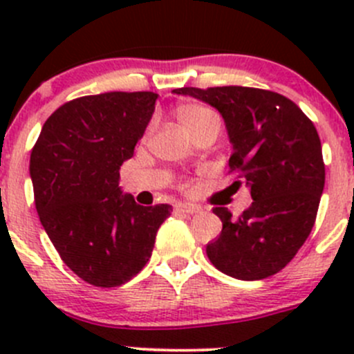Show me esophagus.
<instances>
[{
  "instance_id": "obj_1",
  "label": "esophagus",
  "mask_w": 354,
  "mask_h": 354,
  "mask_svg": "<svg viewBox=\"0 0 354 354\" xmlns=\"http://www.w3.org/2000/svg\"><path fill=\"white\" fill-rule=\"evenodd\" d=\"M174 210H176L178 214H197V212H200L198 207L187 205V203H178V205L174 207Z\"/></svg>"
}]
</instances>
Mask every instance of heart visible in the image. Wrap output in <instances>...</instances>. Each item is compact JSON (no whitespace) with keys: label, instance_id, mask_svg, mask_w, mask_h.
<instances>
[{"label":"heart","instance_id":"1","mask_svg":"<svg viewBox=\"0 0 354 354\" xmlns=\"http://www.w3.org/2000/svg\"><path fill=\"white\" fill-rule=\"evenodd\" d=\"M174 113H176L180 123L187 128L192 137L198 133L200 130H203V128L210 127V124H219L217 114L202 104H194V102L192 104H181L178 106Z\"/></svg>","mask_w":354,"mask_h":354}]
</instances>
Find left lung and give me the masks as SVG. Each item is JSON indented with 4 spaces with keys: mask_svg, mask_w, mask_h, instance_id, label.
Returning <instances> with one entry per match:
<instances>
[{
    "mask_svg": "<svg viewBox=\"0 0 354 354\" xmlns=\"http://www.w3.org/2000/svg\"><path fill=\"white\" fill-rule=\"evenodd\" d=\"M223 114L233 154L230 173L253 202L240 217L214 207L223 231L207 245L216 269L241 281L274 276L291 262L315 224L326 183L322 145L312 121L291 99L253 87H181Z\"/></svg>",
    "mask_w": 354,
    "mask_h": 354,
    "instance_id": "obj_1",
    "label": "left lung"
}]
</instances>
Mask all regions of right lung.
I'll return each instance as SVG.
<instances>
[{"label": "right lung", "instance_id": "right-lung-1", "mask_svg": "<svg viewBox=\"0 0 354 354\" xmlns=\"http://www.w3.org/2000/svg\"><path fill=\"white\" fill-rule=\"evenodd\" d=\"M154 92H106L59 106L30 154L35 209L63 262L85 283L116 288L152 255L171 205L144 207L120 188V167L156 109Z\"/></svg>", "mask_w": 354, "mask_h": 354}]
</instances>
